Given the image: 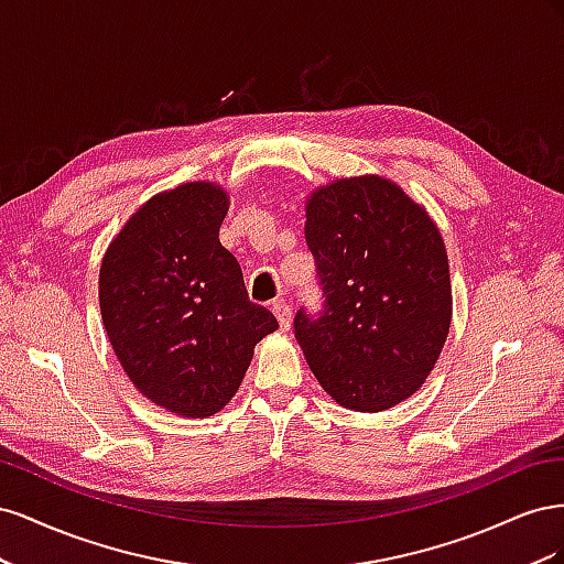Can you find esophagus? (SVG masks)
I'll list each match as a JSON object with an SVG mask.
<instances>
[{
  "mask_svg": "<svg viewBox=\"0 0 564 564\" xmlns=\"http://www.w3.org/2000/svg\"><path fill=\"white\" fill-rule=\"evenodd\" d=\"M272 313H275V317L280 322V329L286 332L289 327H292V305H289L284 299L272 303Z\"/></svg>",
  "mask_w": 564,
  "mask_h": 564,
  "instance_id": "obj_1",
  "label": "esophagus"
}]
</instances>
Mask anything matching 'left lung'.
I'll return each mask as SVG.
<instances>
[{"label":"left lung","mask_w":564,"mask_h":564,"mask_svg":"<svg viewBox=\"0 0 564 564\" xmlns=\"http://www.w3.org/2000/svg\"><path fill=\"white\" fill-rule=\"evenodd\" d=\"M305 216L324 303L296 313V340L338 404L383 412L414 395L445 346V242L425 209L379 176L319 187Z\"/></svg>","instance_id":"left-lung-1"}]
</instances>
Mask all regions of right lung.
Segmentation results:
<instances>
[{"label":"right lung","instance_id":"obj_1","mask_svg":"<svg viewBox=\"0 0 564 564\" xmlns=\"http://www.w3.org/2000/svg\"><path fill=\"white\" fill-rule=\"evenodd\" d=\"M228 197L185 183L135 212L104 256L100 315L119 365L148 400L204 419L240 388L253 346L278 329L249 301L242 268L220 245Z\"/></svg>","mask_w":564,"mask_h":564}]
</instances>
